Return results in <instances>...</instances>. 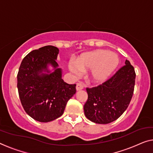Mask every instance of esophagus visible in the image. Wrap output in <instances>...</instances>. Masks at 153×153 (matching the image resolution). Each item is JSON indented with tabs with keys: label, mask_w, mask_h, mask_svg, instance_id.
Here are the masks:
<instances>
[{
	"label": "esophagus",
	"mask_w": 153,
	"mask_h": 153,
	"mask_svg": "<svg viewBox=\"0 0 153 153\" xmlns=\"http://www.w3.org/2000/svg\"><path fill=\"white\" fill-rule=\"evenodd\" d=\"M83 88H84V86H83V85L81 83H77L76 84V90L77 91L82 90Z\"/></svg>",
	"instance_id": "obj_1"
}]
</instances>
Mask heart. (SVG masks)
<instances>
[{"instance_id":"1","label":"heart","mask_w":153,"mask_h":153,"mask_svg":"<svg viewBox=\"0 0 153 153\" xmlns=\"http://www.w3.org/2000/svg\"><path fill=\"white\" fill-rule=\"evenodd\" d=\"M119 65V59L108 50L97 49L82 54L76 63L69 62L68 67L76 76L81 74V71H88V79L95 84L104 83L112 75Z\"/></svg>"}]
</instances>
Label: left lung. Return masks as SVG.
Masks as SVG:
<instances>
[{
    "label": "left lung",
    "instance_id": "left-lung-1",
    "mask_svg": "<svg viewBox=\"0 0 153 153\" xmlns=\"http://www.w3.org/2000/svg\"><path fill=\"white\" fill-rule=\"evenodd\" d=\"M135 76L134 67L126 60L111 78L97 87L86 88L88 99L84 106L86 118L101 124L118 119L133 97Z\"/></svg>",
    "mask_w": 153,
    "mask_h": 153
}]
</instances>
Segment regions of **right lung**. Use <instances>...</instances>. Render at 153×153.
<instances>
[{
	"mask_svg": "<svg viewBox=\"0 0 153 153\" xmlns=\"http://www.w3.org/2000/svg\"><path fill=\"white\" fill-rule=\"evenodd\" d=\"M58 48L48 45L25 57L17 76L20 102L25 112L38 122H49L60 117L67 102L76 92V84L62 79Z\"/></svg>",
	"mask_w": 153,
	"mask_h": 153,
	"instance_id": "obj_1",
	"label": "right lung"
}]
</instances>
